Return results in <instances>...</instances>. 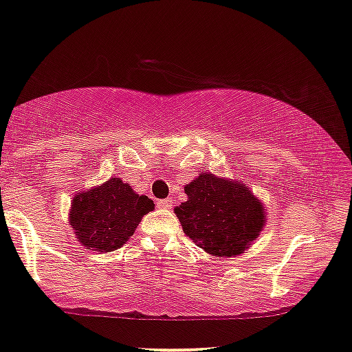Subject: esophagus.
Here are the masks:
<instances>
[{"instance_id": "esophagus-1", "label": "esophagus", "mask_w": 352, "mask_h": 352, "mask_svg": "<svg viewBox=\"0 0 352 352\" xmlns=\"http://www.w3.org/2000/svg\"><path fill=\"white\" fill-rule=\"evenodd\" d=\"M156 207H160V209H169L171 207V201L169 199H160V201H156Z\"/></svg>"}]
</instances>
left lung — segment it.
Returning a JSON list of instances; mask_svg holds the SVG:
<instances>
[{"label":"left lung","mask_w":352,"mask_h":352,"mask_svg":"<svg viewBox=\"0 0 352 352\" xmlns=\"http://www.w3.org/2000/svg\"><path fill=\"white\" fill-rule=\"evenodd\" d=\"M184 190L188 201L175 212L186 235L207 253L240 254L261 232L264 209L243 184L201 173Z\"/></svg>","instance_id":"1"}]
</instances>
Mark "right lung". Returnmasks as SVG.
I'll return each mask as SVG.
<instances>
[{"label": "right lung", "mask_w": 352, "mask_h": 352, "mask_svg": "<svg viewBox=\"0 0 352 352\" xmlns=\"http://www.w3.org/2000/svg\"><path fill=\"white\" fill-rule=\"evenodd\" d=\"M153 201L138 196L119 177L73 199L70 223L85 248L109 253L124 245L142 217L153 210Z\"/></svg>", "instance_id": "1"}]
</instances>
